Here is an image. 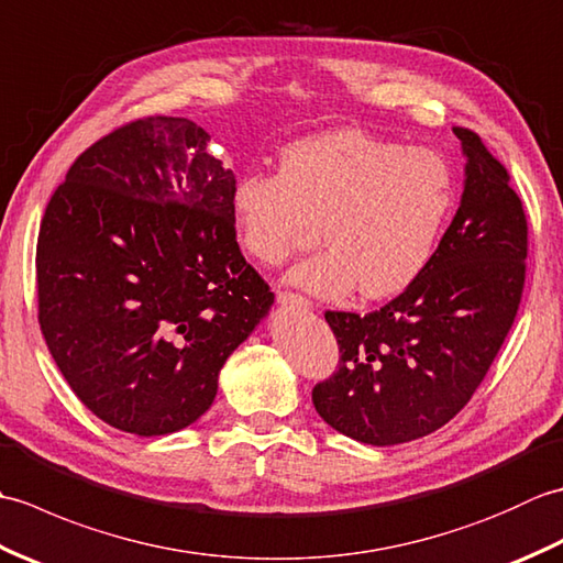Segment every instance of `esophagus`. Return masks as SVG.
I'll list each match as a JSON object with an SVG mask.
<instances>
[{
  "mask_svg": "<svg viewBox=\"0 0 563 563\" xmlns=\"http://www.w3.org/2000/svg\"><path fill=\"white\" fill-rule=\"evenodd\" d=\"M278 305L290 307V309H309V307H312V305H309L307 297L292 295V292H278Z\"/></svg>",
  "mask_w": 563,
  "mask_h": 563,
  "instance_id": "34e87169",
  "label": "esophagus"
}]
</instances>
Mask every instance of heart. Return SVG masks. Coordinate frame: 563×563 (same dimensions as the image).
Returning <instances> with one entry per match:
<instances>
[{"mask_svg":"<svg viewBox=\"0 0 563 563\" xmlns=\"http://www.w3.org/2000/svg\"><path fill=\"white\" fill-rule=\"evenodd\" d=\"M454 206V176L438 152L399 147L363 130H329L290 142L280 172H246L230 208L239 242L261 263H280L314 232L324 249L290 271V283L341 297H391L421 275Z\"/></svg>","mask_w":563,"mask_h":563,"instance_id":"obj_1","label":"heart"}]
</instances>
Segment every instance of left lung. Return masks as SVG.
Masks as SVG:
<instances>
[{"instance_id":"1","label":"left lung","mask_w":563,"mask_h":563,"mask_svg":"<svg viewBox=\"0 0 563 563\" xmlns=\"http://www.w3.org/2000/svg\"><path fill=\"white\" fill-rule=\"evenodd\" d=\"M460 208L426 271L377 312H327L339 373L312 391L317 413L365 445H399L460 413L504 345L525 285L528 222L506 166L454 128Z\"/></svg>"}]
</instances>
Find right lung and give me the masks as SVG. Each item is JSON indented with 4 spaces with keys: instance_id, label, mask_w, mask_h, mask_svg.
<instances>
[{
    "instance_id": "add662e5",
    "label": "right lung",
    "mask_w": 563,
    "mask_h": 563,
    "mask_svg": "<svg viewBox=\"0 0 563 563\" xmlns=\"http://www.w3.org/2000/svg\"><path fill=\"white\" fill-rule=\"evenodd\" d=\"M236 178L188 118L128 123L79 154L45 208L41 331L81 404L125 433L206 413L273 292L236 244Z\"/></svg>"
}]
</instances>
